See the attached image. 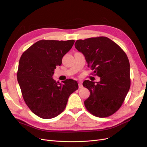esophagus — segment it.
<instances>
[{
    "label": "esophagus",
    "instance_id": "34e87169",
    "mask_svg": "<svg viewBox=\"0 0 147 147\" xmlns=\"http://www.w3.org/2000/svg\"><path fill=\"white\" fill-rule=\"evenodd\" d=\"M83 88V85H82V82H79V89H82Z\"/></svg>",
    "mask_w": 147,
    "mask_h": 147
}]
</instances>
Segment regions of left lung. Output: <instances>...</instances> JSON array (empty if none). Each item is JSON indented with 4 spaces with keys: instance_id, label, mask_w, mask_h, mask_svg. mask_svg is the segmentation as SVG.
Masks as SVG:
<instances>
[{
    "instance_id": "left-lung-1",
    "label": "left lung",
    "mask_w": 147,
    "mask_h": 147,
    "mask_svg": "<svg viewBox=\"0 0 147 147\" xmlns=\"http://www.w3.org/2000/svg\"><path fill=\"white\" fill-rule=\"evenodd\" d=\"M74 45L84 55L94 75L101 78L96 83L83 82V86L90 91L84 106L95 116H110L120 109L130 86V64L126 53L103 36L78 40Z\"/></svg>"
}]
</instances>
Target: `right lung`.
Returning a JSON list of instances; mask_svg holds the SVG:
<instances>
[{
    "instance_id": "obj_1",
    "label": "right lung",
    "mask_w": 147,
    "mask_h": 147,
    "mask_svg": "<svg viewBox=\"0 0 147 147\" xmlns=\"http://www.w3.org/2000/svg\"><path fill=\"white\" fill-rule=\"evenodd\" d=\"M74 40H41L22 54L17 73L22 95L28 107L40 118L55 117L66 107L68 99L78 89V83L67 79L63 83L52 78L54 69L70 50Z\"/></svg>"
}]
</instances>
